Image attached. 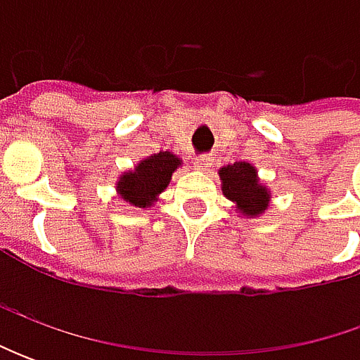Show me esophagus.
Masks as SVG:
<instances>
[{"instance_id": "obj_1", "label": "esophagus", "mask_w": 360, "mask_h": 360, "mask_svg": "<svg viewBox=\"0 0 360 360\" xmlns=\"http://www.w3.org/2000/svg\"><path fill=\"white\" fill-rule=\"evenodd\" d=\"M212 162L214 160L210 158V156H198V158H194V166L202 170V172H208L210 168H212Z\"/></svg>"}]
</instances>
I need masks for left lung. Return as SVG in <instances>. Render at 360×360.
<instances>
[{
    "label": "left lung",
    "mask_w": 360,
    "mask_h": 360,
    "mask_svg": "<svg viewBox=\"0 0 360 360\" xmlns=\"http://www.w3.org/2000/svg\"><path fill=\"white\" fill-rule=\"evenodd\" d=\"M224 196L248 218L260 216L270 202V190L260 180L256 168L248 162H234L218 170Z\"/></svg>",
    "instance_id": "8db88e82"
}]
</instances>
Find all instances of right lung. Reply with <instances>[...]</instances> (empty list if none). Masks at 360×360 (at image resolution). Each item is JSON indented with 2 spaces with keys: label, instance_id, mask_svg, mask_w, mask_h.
<instances>
[{
  "label": "right lung",
  "instance_id": "obj_1",
  "mask_svg": "<svg viewBox=\"0 0 360 360\" xmlns=\"http://www.w3.org/2000/svg\"><path fill=\"white\" fill-rule=\"evenodd\" d=\"M182 164V160L172 152H158L144 158L134 170L120 176L116 190L126 202L136 208H148L158 200L166 186L172 180L174 170Z\"/></svg>",
  "mask_w": 360,
  "mask_h": 360
}]
</instances>
